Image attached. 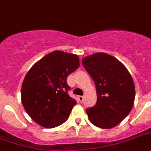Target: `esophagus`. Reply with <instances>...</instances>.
<instances>
[{"label": "esophagus", "mask_w": 151, "mask_h": 151, "mask_svg": "<svg viewBox=\"0 0 151 151\" xmlns=\"http://www.w3.org/2000/svg\"><path fill=\"white\" fill-rule=\"evenodd\" d=\"M78 100H79L80 102H82L83 100H84V96H78Z\"/></svg>", "instance_id": "obj_1"}]
</instances>
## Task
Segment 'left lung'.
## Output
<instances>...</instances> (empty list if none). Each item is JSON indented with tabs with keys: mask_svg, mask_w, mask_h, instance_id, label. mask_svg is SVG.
<instances>
[{
	"mask_svg": "<svg viewBox=\"0 0 151 151\" xmlns=\"http://www.w3.org/2000/svg\"><path fill=\"white\" fill-rule=\"evenodd\" d=\"M82 64L94 81L97 95L96 105L86 110L89 120L100 128L116 127L127 117L134 104L131 75L121 61L104 52L85 57Z\"/></svg>",
	"mask_w": 151,
	"mask_h": 151,
	"instance_id": "8db88e82",
	"label": "left lung"
}]
</instances>
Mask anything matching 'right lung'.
<instances>
[{
	"instance_id": "right-lung-1",
	"label": "right lung",
	"mask_w": 151,
	"mask_h": 151,
	"mask_svg": "<svg viewBox=\"0 0 151 151\" xmlns=\"http://www.w3.org/2000/svg\"><path fill=\"white\" fill-rule=\"evenodd\" d=\"M77 55L53 51L37 61L25 76L21 101L26 112L46 128L59 126L68 119L76 101L67 93V78L79 67Z\"/></svg>"
}]
</instances>
